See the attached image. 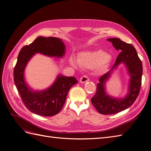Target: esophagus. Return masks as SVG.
<instances>
[{
    "mask_svg": "<svg viewBox=\"0 0 151 151\" xmlns=\"http://www.w3.org/2000/svg\"><path fill=\"white\" fill-rule=\"evenodd\" d=\"M89 81V79L88 78V76H83V77H81L79 81L81 83H87V82H88Z\"/></svg>",
    "mask_w": 151,
    "mask_h": 151,
    "instance_id": "1",
    "label": "esophagus"
}]
</instances>
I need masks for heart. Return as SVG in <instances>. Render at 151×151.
<instances>
[{
  "mask_svg": "<svg viewBox=\"0 0 151 151\" xmlns=\"http://www.w3.org/2000/svg\"><path fill=\"white\" fill-rule=\"evenodd\" d=\"M111 60V57L103 50L95 51H83L79 53L77 60L74 57L69 59L70 64L76 68L79 65L83 68L93 69L96 68L98 72H104L106 70Z\"/></svg>",
  "mask_w": 151,
  "mask_h": 151,
  "instance_id": "b5f03b06",
  "label": "heart"
}]
</instances>
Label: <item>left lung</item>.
I'll use <instances>...</instances> for the list:
<instances>
[{"instance_id":"left-lung-1","label":"left lung","mask_w":151,"mask_h":151,"mask_svg":"<svg viewBox=\"0 0 151 151\" xmlns=\"http://www.w3.org/2000/svg\"><path fill=\"white\" fill-rule=\"evenodd\" d=\"M107 40L112 43L116 50L121 52L111 69L100 77L96 93L91 101L99 113L111 115L129 108L137 98L142 82V64L133 45L123 42L119 38H108ZM121 64L125 65L130 79L126 95L123 98H116L107 93L106 84Z\"/></svg>"}]
</instances>
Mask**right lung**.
<instances>
[{"instance_id": "right-lung-1", "label": "right lung", "mask_w": 151, "mask_h": 151, "mask_svg": "<svg viewBox=\"0 0 151 151\" xmlns=\"http://www.w3.org/2000/svg\"><path fill=\"white\" fill-rule=\"evenodd\" d=\"M36 53L62 58L65 55V45L60 38L39 36L33 43L21 48L14 70V81L26 107L36 115L53 116L61 110L68 91L77 81L74 77L59 74L47 89L34 90L25 80L24 72L28 62Z\"/></svg>"}]
</instances>
